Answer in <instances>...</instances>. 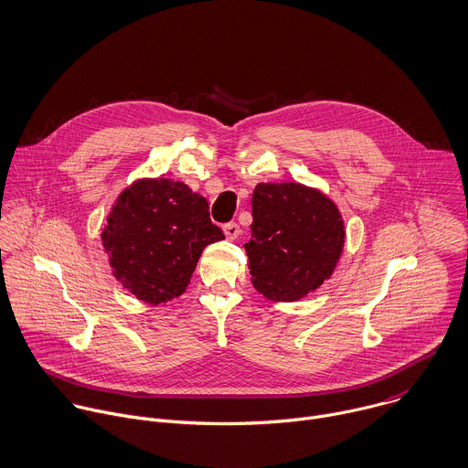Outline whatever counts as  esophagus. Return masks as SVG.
<instances>
[{"instance_id":"1","label":"esophagus","mask_w":468,"mask_h":468,"mask_svg":"<svg viewBox=\"0 0 468 468\" xmlns=\"http://www.w3.org/2000/svg\"><path fill=\"white\" fill-rule=\"evenodd\" d=\"M223 232H225L227 239H230V241H232V239H236V238L239 236V232H241V230H239V225L232 221V223H227V225L223 227Z\"/></svg>"}]
</instances>
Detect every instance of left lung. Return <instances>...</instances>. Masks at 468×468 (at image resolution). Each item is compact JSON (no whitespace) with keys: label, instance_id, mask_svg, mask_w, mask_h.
I'll return each mask as SVG.
<instances>
[{"label":"left lung","instance_id":"obj_1","mask_svg":"<svg viewBox=\"0 0 468 468\" xmlns=\"http://www.w3.org/2000/svg\"><path fill=\"white\" fill-rule=\"evenodd\" d=\"M344 219L320 190L260 183L252 194L250 282L272 302H296L331 278L344 250Z\"/></svg>","mask_w":468,"mask_h":468}]
</instances>
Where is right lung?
<instances>
[{
  "mask_svg": "<svg viewBox=\"0 0 468 468\" xmlns=\"http://www.w3.org/2000/svg\"><path fill=\"white\" fill-rule=\"evenodd\" d=\"M221 239L207 199L165 177L137 179L122 190L102 230L113 276L150 305L181 296L203 249Z\"/></svg>",
  "mask_w": 468,
  "mask_h": 468,
  "instance_id": "add662e5",
  "label": "right lung"
}]
</instances>
